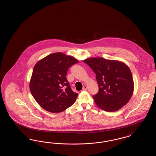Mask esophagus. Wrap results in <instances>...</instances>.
Segmentation results:
<instances>
[{
  "label": "esophagus",
  "mask_w": 156,
  "mask_h": 156,
  "mask_svg": "<svg viewBox=\"0 0 156 156\" xmlns=\"http://www.w3.org/2000/svg\"><path fill=\"white\" fill-rule=\"evenodd\" d=\"M82 90H87V87L86 85H84V86L83 87V88H82Z\"/></svg>",
  "instance_id": "1"
}]
</instances>
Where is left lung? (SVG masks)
Segmentation results:
<instances>
[{"label":"left lung","mask_w":156,"mask_h":156,"mask_svg":"<svg viewBox=\"0 0 156 156\" xmlns=\"http://www.w3.org/2000/svg\"><path fill=\"white\" fill-rule=\"evenodd\" d=\"M83 62L96 74L99 91L93 96L97 106L105 111H118L132 96L134 82L131 71L125 63L102 57Z\"/></svg>","instance_id":"8db88e82"}]
</instances>
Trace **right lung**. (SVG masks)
Masks as SVG:
<instances>
[{"instance_id": "obj_1", "label": "right lung", "mask_w": 156, "mask_h": 156, "mask_svg": "<svg viewBox=\"0 0 156 156\" xmlns=\"http://www.w3.org/2000/svg\"><path fill=\"white\" fill-rule=\"evenodd\" d=\"M78 62L71 56L55 52L36 63L30 80V92L44 109L58 113L74 104L78 94L71 89L66 75L68 68Z\"/></svg>"}]
</instances>
